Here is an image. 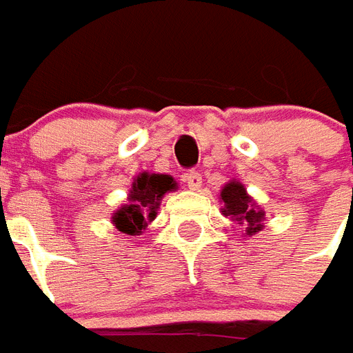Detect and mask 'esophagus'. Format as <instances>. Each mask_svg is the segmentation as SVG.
<instances>
[{"instance_id": "34e87169", "label": "esophagus", "mask_w": 353, "mask_h": 353, "mask_svg": "<svg viewBox=\"0 0 353 353\" xmlns=\"http://www.w3.org/2000/svg\"><path fill=\"white\" fill-rule=\"evenodd\" d=\"M185 183H187V187L191 191H199L200 187H202V176H200L199 172H189V174H185Z\"/></svg>"}]
</instances>
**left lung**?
<instances>
[{
  "instance_id": "left-lung-1",
  "label": "left lung",
  "mask_w": 353,
  "mask_h": 353,
  "mask_svg": "<svg viewBox=\"0 0 353 353\" xmlns=\"http://www.w3.org/2000/svg\"><path fill=\"white\" fill-rule=\"evenodd\" d=\"M219 200L223 202V215L230 217L236 225L244 227L245 234L253 236L265 227V210L253 200L250 192L245 191V185L238 179H230L223 185L219 192Z\"/></svg>"
}]
</instances>
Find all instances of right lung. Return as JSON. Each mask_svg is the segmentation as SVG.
Listing matches in <instances>:
<instances>
[{
    "instance_id": "right-lung-1",
    "label": "right lung",
    "mask_w": 353,
    "mask_h": 353,
    "mask_svg": "<svg viewBox=\"0 0 353 353\" xmlns=\"http://www.w3.org/2000/svg\"><path fill=\"white\" fill-rule=\"evenodd\" d=\"M176 179L168 174L141 172L134 177L126 204L111 215V223L117 230L128 236H138L159 214L164 194L176 191Z\"/></svg>"
}]
</instances>
